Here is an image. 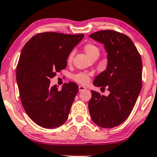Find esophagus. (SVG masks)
Returning <instances> with one entry per match:
<instances>
[{
	"mask_svg": "<svg viewBox=\"0 0 157 157\" xmlns=\"http://www.w3.org/2000/svg\"><path fill=\"white\" fill-rule=\"evenodd\" d=\"M86 90V87L83 86H78V90L79 92H82V91H84Z\"/></svg>",
	"mask_w": 157,
	"mask_h": 157,
	"instance_id": "esophagus-1",
	"label": "esophagus"
}]
</instances>
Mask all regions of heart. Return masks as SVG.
<instances>
[{
  "label": "heart",
  "instance_id": "1",
  "mask_svg": "<svg viewBox=\"0 0 157 157\" xmlns=\"http://www.w3.org/2000/svg\"><path fill=\"white\" fill-rule=\"evenodd\" d=\"M84 50L85 53L86 54V55L89 57H91L92 55H95V54H98L99 55V49L95 45H94L93 44H86V45L84 46ZM73 53L71 52L69 54L68 57H67V62L68 63H71L73 59ZM72 79L75 82L79 83V84H86L90 81V76L87 73H78L76 74H74L72 75Z\"/></svg>",
  "mask_w": 157,
  "mask_h": 157
}]
</instances>
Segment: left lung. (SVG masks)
Returning a JSON list of instances; mask_svg holds the SVG:
<instances>
[{
    "label": "left lung",
    "instance_id": "left-lung-1",
    "mask_svg": "<svg viewBox=\"0 0 157 157\" xmlns=\"http://www.w3.org/2000/svg\"><path fill=\"white\" fill-rule=\"evenodd\" d=\"M90 36L103 44L108 53L107 68L93 84L107 87L110 94L91 91L89 111L97 125L112 128L123 123L134 108L142 87V60L132 40L121 33L105 30Z\"/></svg>",
    "mask_w": 157,
    "mask_h": 157
}]
</instances>
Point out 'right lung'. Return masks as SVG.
Wrapping results in <instances>:
<instances>
[{
  "mask_svg": "<svg viewBox=\"0 0 157 157\" xmlns=\"http://www.w3.org/2000/svg\"><path fill=\"white\" fill-rule=\"evenodd\" d=\"M84 34L38 33L25 44L17 66L19 97L25 112L35 123L47 129L63 125L68 118L78 86H50L56 73L67 66V58Z\"/></svg>",
  "mask_w": 157,
  "mask_h": 157,
  "instance_id": "right-lung-1",
  "label": "right lung"
}]
</instances>
